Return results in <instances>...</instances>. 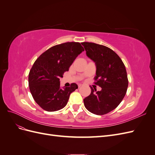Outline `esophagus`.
<instances>
[{"instance_id":"esophagus-1","label":"esophagus","mask_w":155,"mask_h":155,"mask_svg":"<svg viewBox=\"0 0 155 155\" xmlns=\"http://www.w3.org/2000/svg\"><path fill=\"white\" fill-rule=\"evenodd\" d=\"M81 85H82V84H81V83H79V84H78V87H80Z\"/></svg>"}]
</instances>
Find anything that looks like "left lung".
Returning a JSON list of instances; mask_svg holds the SVG:
<instances>
[{
	"label": "left lung",
	"mask_w": 155,
	"mask_h": 155,
	"mask_svg": "<svg viewBox=\"0 0 155 155\" xmlns=\"http://www.w3.org/2000/svg\"><path fill=\"white\" fill-rule=\"evenodd\" d=\"M87 57L96 67L95 84L101 88L96 91L91 87V94L83 100L84 105L92 113L104 115L115 109L124 99L128 87L125 67L119 56L105 46L81 43Z\"/></svg>",
	"instance_id": "8db88e82"
}]
</instances>
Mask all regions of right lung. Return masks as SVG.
<instances>
[{
  "label": "right lung",
  "instance_id": "1",
  "mask_svg": "<svg viewBox=\"0 0 155 155\" xmlns=\"http://www.w3.org/2000/svg\"><path fill=\"white\" fill-rule=\"evenodd\" d=\"M83 51L79 43L68 42L52 46L37 59L30 71L28 83L33 97L42 109L53 112L66 106L70 94L78 87L72 83L70 87L61 88L59 78Z\"/></svg>",
  "mask_w": 155,
  "mask_h": 155
}]
</instances>
